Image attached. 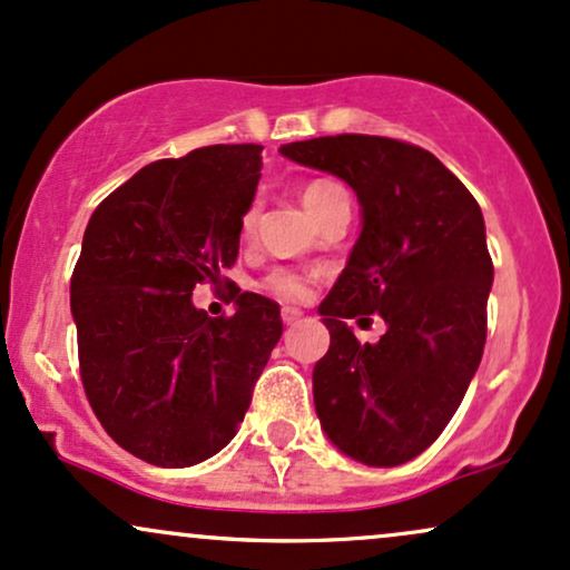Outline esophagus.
I'll list each match as a JSON object with an SVG mask.
<instances>
[{"label": "esophagus", "mask_w": 570, "mask_h": 570, "mask_svg": "<svg viewBox=\"0 0 570 570\" xmlns=\"http://www.w3.org/2000/svg\"><path fill=\"white\" fill-rule=\"evenodd\" d=\"M301 317H304V312L296 309V306H283V323L285 325H296Z\"/></svg>", "instance_id": "esophagus-1"}]
</instances>
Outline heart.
<instances>
[{"label": "heart", "mask_w": 570, "mask_h": 570, "mask_svg": "<svg viewBox=\"0 0 570 570\" xmlns=\"http://www.w3.org/2000/svg\"><path fill=\"white\" fill-rule=\"evenodd\" d=\"M338 194H344L338 184H333V180H312L309 186H306L304 194H301V199H304V207L306 210H317V207H323L325 203H331L333 197H338ZM250 220L253 216L247 213L245 216V229H250ZM306 283L309 279L304 277V274L298 272H291V269H274L269 277H266V291L274 293L277 298H285V301H296V298H304L306 296Z\"/></svg>", "instance_id": "b5f03b06"}]
</instances>
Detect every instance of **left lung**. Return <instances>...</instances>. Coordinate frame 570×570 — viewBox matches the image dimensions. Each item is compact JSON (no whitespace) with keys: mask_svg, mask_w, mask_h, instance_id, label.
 Returning <instances> with one entry per match:
<instances>
[{"mask_svg":"<svg viewBox=\"0 0 570 570\" xmlns=\"http://www.w3.org/2000/svg\"><path fill=\"white\" fill-rule=\"evenodd\" d=\"M279 154L350 184L363 218L317 309L331 331L312 373L320 426L360 464H405L440 438L483 360L493 285L483 213L434 154L403 140L325 136ZM363 313L385 320L376 345L345 325Z\"/></svg>","mask_w":570,"mask_h":570,"instance_id":"obj_1","label":"left lung"}]
</instances>
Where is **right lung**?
<instances>
[{"instance_id":"1","label":"right lung","mask_w":570,"mask_h":570,"mask_svg":"<svg viewBox=\"0 0 570 570\" xmlns=\"http://www.w3.org/2000/svg\"><path fill=\"white\" fill-rule=\"evenodd\" d=\"M261 149L218 144L140 167L85 229L71 317L87 400L114 443L154 466L229 445L283 336L279 306L258 293L218 320L191 301L237 261Z\"/></svg>"}]
</instances>
